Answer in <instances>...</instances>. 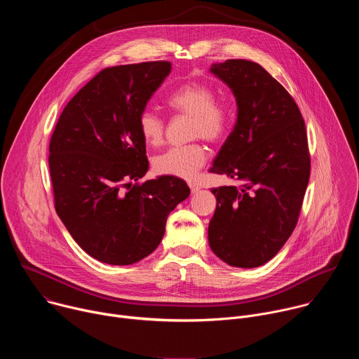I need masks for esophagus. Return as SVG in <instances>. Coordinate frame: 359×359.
I'll use <instances>...</instances> for the list:
<instances>
[{"mask_svg":"<svg viewBox=\"0 0 359 359\" xmlns=\"http://www.w3.org/2000/svg\"><path fill=\"white\" fill-rule=\"evenodd\" d=\"M189 187H190L191 193H197V191L200 190V186H198V183H196V182H189Z\"/></svg>","mask_w":359,"mask_h":359,"instance_id":"obj_1","label":"esophagus"}]
</instances>
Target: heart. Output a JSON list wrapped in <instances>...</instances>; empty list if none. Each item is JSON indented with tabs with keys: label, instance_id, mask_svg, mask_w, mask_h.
<instances>
[{
	"label": "heart",
	"instance_id": "heart-1",
	"mask_svg": "<svg viewBox=\"0 0 359 359\" xmlns=\"http://www.w3.org/2000/svg\"><path fill=\"white\" fill-rule=\"evenodd\" d=\"M216 89L206 82H187L168 97V105L180 114L193 118L191 136L208 140L222 139L234 119V109L226 100H216ZM143 140L159 146L165 137V122L153 111H143L137 121ZM208 151L200 143L173 146L153 159V168L161 175L193 179L206 163Z\"/></svg>",
	"mask_w": 359,
	"mask_h": 359
}]
</instances>
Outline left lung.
I'll return each mask as SVG.
<instances>
[{
    "instance_id": "left-lung-1",
    "label": "left lung",
    "mask_w": 359,
    "mask_h": 359,
    "mask_svg": "<svg viewBox=\"0 0 359 359\" xmlns=\"http://www.w3.org/2000/svg\"><path fill=\"white\" fill-rule=\"evenodd\" d=\"M210 72L237 105L236 125L212 172L238 186L212 189L217 208L209 244L229 266L254 269L274 257L298 222L310 179L305 125L291 95L262 65L227 60Z\"/></svg>"
}]
</instances>
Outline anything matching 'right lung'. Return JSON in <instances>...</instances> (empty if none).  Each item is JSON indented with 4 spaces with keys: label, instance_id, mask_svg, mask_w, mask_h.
<instances>
[{
    "label": "right lung",
    "instance_id": "right-lung-1",
    "mask_svg": "<svg viewBox=\"0 0 359 359\" xmlns=\"http://www.w3.org/2000/svg\"><path fill=\"white\" fill-rule=\"evenodd\" d=\"M165 61L100 71L62 111L49 143L55 210L95 260L129 266L147 257L165 236L166 220L190 189L149 170L137 121L170 74Z\"/></svg>",
    "mask_w": 359,
    "mask_h": 359
}]
</instances>
